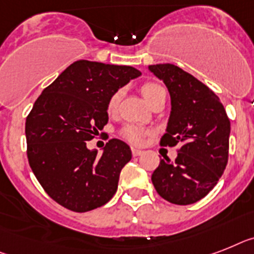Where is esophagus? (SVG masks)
Masks as SVG:
<instances>
[{"label":"esophagus","mask_w":254,"mask_h":254,"mask_svg":"<svg viewBox=\"0 0 254 254\" xmlns=\"http://www.w3.org/2000/svg\"><path fill=\"white\" fill-rule=\"evenodd\" d=\"M132 156L133 157H137V156H140V154H141L142 153V150L141 149H137V148H132Z\"/></svg>","instance_id":"34e87169"}]
</instances>
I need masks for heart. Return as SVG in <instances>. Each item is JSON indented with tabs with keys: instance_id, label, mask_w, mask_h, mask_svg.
Masks as SVG:
<instances>
[{
	"instance_id": "heart-1",
	"label": "heart",
	"mask_w": 254,
	"mask_h": 254,
	"mask_svg": "<svg viewBox=\"0 0 254 254\" xmlns=\"http://www.w3.org/2000/svg\"><path fill=\"white\" fill-rule=\"evenodd\" d=\"M140 92H141V94L146 100V102L152 105L157 98L160 97L161 94L165 93V89L160 84L149 81V83H145V84L141 85ZM119 101H121V92H115V93L112 94V97L109 98L108 101L109 114H114L118 110ZM122 136L127 141L132 142V144H140L142 139H144V136H145V131L141 127H137V126H127L126 128H123Z\"/></svg>"
}]
</instances>
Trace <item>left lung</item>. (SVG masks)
<instances>
[{
  "instance_id": "left-lung-1",
  "label": "left lung",
  "mask_w": 254,
  "mask_h": 254,
  "mask_svg": "<svg viewBox=\"0 0 254 254\" xmlns=\"http://www.w3.org/2000/svg\"><path fill=\"white\" fill-rule=\"evenodd\" d=\"M148 70L165 83L171 98L161 145L182 142L175 162L161 160L152 174L153 186L171 204H194L215 187L225 171L230 119L217 94L180 67L160 64Z\"/></svg>"
}]
</instances>
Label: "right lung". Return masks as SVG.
<instances>
[{
  "label": "right lung",
  "instance_id": "right-lung-1",
  "mask_svg": "<svg viewBox=\"0 0 254 254\" xmlns=\"http://www.w3.org/2000/svg\"><path fill=\"white\" fill-rule=\"evenodd\" d=\"M141 75L131 66L76 61L40 94L26 121L27 156L41 187L77 213L105 205L117 192L132 153L109 140L102 154L87 142L108 123L112 94Z\"/></svg>",
  "mask_w": 254,
  "mask_h": 254
}]
</instances>
